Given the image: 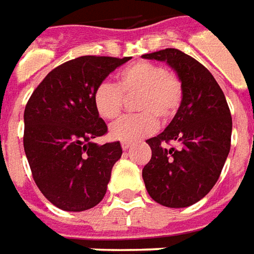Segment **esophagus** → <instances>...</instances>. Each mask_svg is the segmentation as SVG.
<instances>
[{"mask_svg":"<svg viewBox=\"0 0 254 254\" xmlns=\"http://www.w3.org/2000/svg\"><path fill=\"white\" fill-rule=\"evenodd\" d=\"M131 147V142H127V141H123L122 142V148L126 151V150H128Z\"/></svg>","mask_w":254,"mask_h":254,"instance_id":"esophagus-1","label":"esophagus"}]
</instances>
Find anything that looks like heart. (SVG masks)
<instances>
[{
  "label": "heart",
  "mask_w": 254,
  "mask_h": 254,
  "mask_svg": "<svg viewBox=\"0 0 254 254\" xmlns=\"http://www.w3.org/2000/svg\"><path fill=\"white\" fill-rule=\"evenodd\" d=\"M137 94L134 109L138 114L126 116L110 127V135L120 141H134L154 131L157 120L167 124L178 114L184 102L180 76L155 62L140 61L128 64L116 76V86L100 83L93 92V107L103 120H116L124 97Z\"/></svg>",
  "instance_id": "obj_1"
}]
</instances>
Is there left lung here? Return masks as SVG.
Listing matches in <instances>:
<instances>
[{
	"label": "left lung",
	"instance_id": "1",
	"mask_svg": "<svg viewBox=\"0 0 254 254\" xmlns=\"http://www.w3.org/2000/svg\"><path fill=\"white\" fill-rule=\"evenodd\" d=\"M165 61L180 76L184 102L168 127L147 140L151 160L142 168L150 196L168 208H185L208 195L228 158L232 116L220 86L209 70L180 49L142 55ZM178 142L180 149L165 143Z\"/></svg>",
	"mask_w": 254,
	"mask_h": 254
}]
</instances>
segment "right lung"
<instances>
[{
  "label": "right lung",
  "instance_id": "add662e5",
  "mask_svg": "<svg viewBox=\"0 0 254 254\" xmlns=\"http://www.w3.org/2000/svg\"><path fill=\"white\" fill-rule=\"evenodd\" d=\"M130 58L80 56L46 74L26 103L24 148L35 184L59 209L82 212L104 198L119 141L97 145L107 126L93 107L94 89Z\"/></svg>",
  "mask_w": 254,
  "mask_h": 254
}]
</instances>
